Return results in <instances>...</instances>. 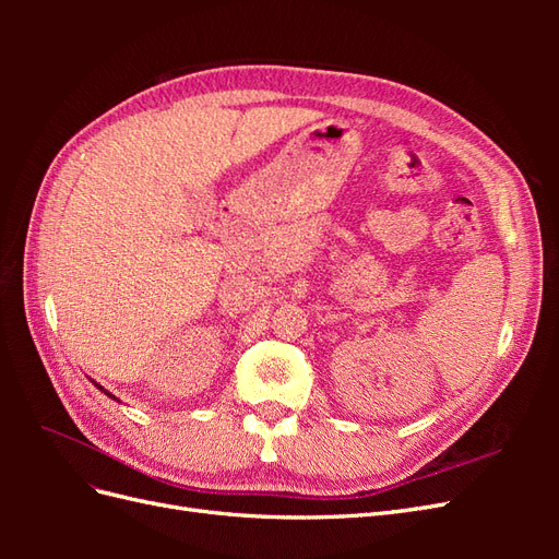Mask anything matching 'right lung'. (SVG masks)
<instances>
[{"label":"right lung","mask_w":559,"mask_h":559,"mask_svg":"<svg viewBox=\"0 0 559 559\" xmlns=\"http://www.w3.org/2000/svg\"><path fill=\"white\" fill-rule=\"evenodd\" d=\"M95 386H97V389H103L99 384H95ZM103 392H105V389H103ZM105 394H107V396H111V399H116V396H114V394H109V392H105ZM116 401H118V399H116Z\"/></svg>","instance_id":"1"}]
</instances>
